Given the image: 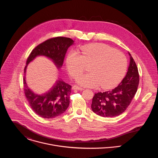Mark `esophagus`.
Instances as JSON below:
<instances>
[{
  "label": "esophagus",
  "mask_w": 158,
  "mask_h": 158,
  "mask_svg": "<svg viewBox=\"0 0 158 158\" xmlns=\"http://www.w3.org/2000/svg\"><path fill=\"white\" fill-rule=\"evenodd\" d=\"M72 89H73V90H79V91H82V90H83V89H82V87H79V86H77V85H73Z\"/></svg>",
  "instance_id": "1"
}]
</instances>
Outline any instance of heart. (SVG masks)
Listing matches in <instances>:
<instances>
[{"mask_svg": "<svg viewBox=\"0 0 158 158\" xmlns=\"http://www.w3.org/2000/svg\"><path fill=\"white\" fill-rule=\"evenodd\" d=\"M82 55L72 50L67 56L65 65L70 74L74 77L81 73L85 65L89 73L76 77L82 86L109 89L118 84L124 77L127 62L126 56L120 51L103 44L85 45L81 48Z\"/></svg>", "mask_w": 158, "mask_h": 158, "instance_id": "heart-1", "label": "heart"}]
</instances>
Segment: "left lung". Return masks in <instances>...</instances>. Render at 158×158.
Returning <instances> with one entry per match:
<instances>
[{
  "label": "left lung",
  "instance_id": "8db88e82",
  "mask_svg": "<svg viewBox=\"0 0 158 158\" xmlns=\"http://www.w3.org/2000/svg\"><path fill=\"white\" fill-rule=\"evenodd\" d=\"M128 71L121 82L114 89L94 94L91 109L96 114L104 118L116 117L127 108L136 94L139 76L136 62L130 54Z\"/></svg>",
  "mask_w": 158,
  "mask_h": 158
}]
</instances>
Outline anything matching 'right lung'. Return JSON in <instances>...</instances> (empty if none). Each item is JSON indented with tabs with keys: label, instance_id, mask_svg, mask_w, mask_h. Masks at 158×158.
<instances>
[{
	"label": "right lung",
	"instance_id": "add662e5",
	"mask_svg": "<svg viewBox=\"0 0 158 158\" xmlns=\"http://www.w3.org/2000/svg\"><path fill=\"white\" fill-rule=\"evenodd\" d=\"M74 41L68 37H57L48 39L35 48L27 59L24 69L26 75L28 64L38 56H44L50 59L57 69H60L68 48ZM24 93L32 110L40 117L51 119L57 117L67 110L69 106V96L71 85L61 79H57L55 84L48 92L39 94L34 93L28 87L24 78Z\"/></svg>",
	"mask_w": 158,
	"mask_h": 158
}]
</instances>
